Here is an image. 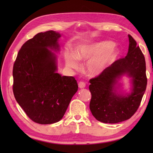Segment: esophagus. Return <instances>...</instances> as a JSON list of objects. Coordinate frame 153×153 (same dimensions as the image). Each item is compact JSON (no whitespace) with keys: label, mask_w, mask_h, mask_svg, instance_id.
Masks as SVG:
<instances>
[{"label":"esophagus","mask_w":153,"mask_h":153,"mask_svg":"<svg viewBox=\"0 0 153 153\" xmlns=\"http://www.w3.org/2000/svg\"><path fill=\"white\" fill-rule=\"evenodd\" d=\"M78 87H79L80 89H83V88H84L85 87V84L84 82H80L78 83Z\"/></svg>","instance_id":"1"}]
</instances>
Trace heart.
Segmentation results:
<instances>
[{
  "label": "heart",
  "instance_id": "heart-1",
  "mask_svg": "<svg viewBox=\"0 0 153 153\" xmlns=\"http://www.w3.org/2000/svg\"><path fill=\"white\" fill-rule=\"evenodd\" d=\"M117 54L118 50L113 42L103 41L78 48L74 55L66 57V63L68 67L76 69L78 68L76 61H86L92 58L86 64V71L90 76H96L112 63Z\"/></svg>",
  "mask_w": 153,
  "mask_h": 153
}]
</instances>
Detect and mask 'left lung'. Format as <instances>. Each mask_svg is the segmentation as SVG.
<instances>
[{
  "label": "left lung",
  "instance_id": "obj_1",
  "mask_svg": "<svg viewBox=\"0 0 153 153\" xmlns=\"http://www.w3.org/2000/svg\"><path fill=\"white\" fill-rule=\"evenodd\" d=\"M127 55L114 62L98 76L89 80L92 95L89 108L92 115L104 123H118L131 118L140 105L146 89L147 79L144 55L136 41L128 35ZM124 74L132 78L130 94L116 93L114 85Z\"/></svg>",
  "mask_w": 153,
  "mask_h": 153
}]
</instances>
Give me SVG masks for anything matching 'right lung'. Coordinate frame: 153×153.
Wrapping results in <instances>:
<instances>
[{"label":"right lung","mask_w":153,"mask_h":153,"mask_svg":"<svg viewBox=\"0 0 153 153\" xmlns=\"http://www.w3.org/2000/svg\"><path fill=\"white\" fill-rule=\"evenodd\" d=\"M60 37L53 30L37 34L22 45L13 65L15 98L27 116L41 124L59 121L78 88L75 78L56 73V55L48 48L59 50Z\"/></svg>","instance_id":"obj_1"}]
</instances>
